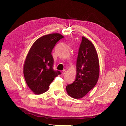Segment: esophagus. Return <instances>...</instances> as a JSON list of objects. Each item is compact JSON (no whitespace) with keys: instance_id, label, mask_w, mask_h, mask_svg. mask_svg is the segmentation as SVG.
Masks as SVG:
<instances>
[{"instance_id":"obj_1","label":"esophagus","mask_w":126,"mask_h":126,"mask_svg":"<svg viewBox=\"0 0 126 126\" xmlns=\"http://www.w3.org/2000/svg\"><path fill=\"white\" fill-rule=\"evenodd\" d=\"M66 69H64V70L62 71V75H65V74H66Z\"/></svg>"}]
</instances>
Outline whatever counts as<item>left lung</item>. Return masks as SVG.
Listing matches in <instances>:
<instances>
[{
    "label": "left lung",
    "mask_w": 126,
    "mask_h": 126,
    "mask_svg": "<svg viewBox=\"0 0 126 126\" xmlns=\"http://www.w3.org/2000/svg\"><path fill=\"white\" fill-rule=\"evenodd\" d=\"M77 76L75 81L66 87L68 94L75 98H82L97 83L100 66L94 45L82 37L76 63Z\"/></svg>",
    "instance_id": "1"
}]
</instances>
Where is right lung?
Listing matches in <instances>:
<instances>
[{
    "instance_id": "right-lung-1",
    "label": "right lung",
    "mask_w": 126,
    "mask_h": 126,
    "mask_svg": "<svg viewBox=\"0 0 126 126\" xmlns=\"http://www.w3.org/2000/svg\"><path fill=\"white\" fill-rule=\"evenodd\" d=\"M63 37L59 34L43 36L34 43L28 52L23 74L26 84L36 94L48 90L54 78L61 74L53 68L54 60L51 52L56 44Z\"/></svg>"
}]
</instances>
